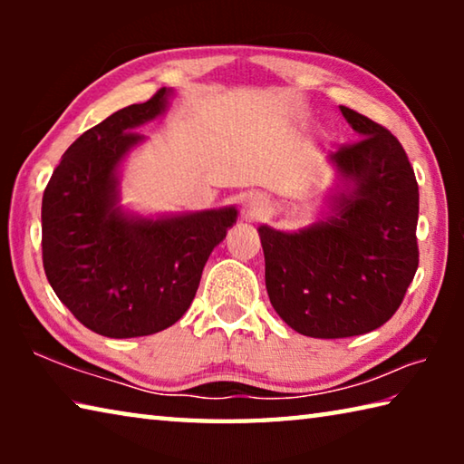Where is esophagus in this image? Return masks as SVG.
<instances>
[{"mask_svg":"<svg viewBox=\"0 0 464 464\" xmlns=\"http://www.w3.org/2000/svg\"><path fill=\"white\" fill-rule=\"evenodd\" d=\"M266 208H268V200L262 198V196H254V198H249L246 207L249 217H260Z\"/></svg>","mask_w":464,"mask_h":464,"instance_id":"34e87169","label":"esophagus"}]
</instances>
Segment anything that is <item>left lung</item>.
Wrapping results in <instances>:
<instances>
[{
	"instance_id": "1",
	"label": "left lung",
	"mask_w": 464,
	"mask_h": 464,
	"mask_svg": "<svg viewBox=\"0 0 464 464\" xmlns=\"http://www.w3.org/2000/svg\"><path fill=\"white\" fill-rule=\"evenodd\" d=\"M360 139L332 155L352 182L335 213L298 233L260 227L266 288L295 332L335 340L395 315L420 264V190L405 149L379 122L340 106Z\"/></svg>"
}]
</instances>
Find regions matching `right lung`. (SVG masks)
Listing matches in <instances>:
<instances>
[{
  "label": "right lung",
  "mask_w": 464,
  "mask_h": 464,
  "mask_svg": "<svg viewBox=\"0 0 464 464\" xmlns=\"http://www.w3.org/2000/svg\"><path fill=\"white\" fill-rule=\"evenodd\" d=\"M161 88L85 130L43 196V266L54 295L92 332L140 337L184 315L235 208L135 218L116 207V168L143 140L137 127L166 108Z\"/></svg>",
  "instance_id": "obj_1"
}]
</instances>
